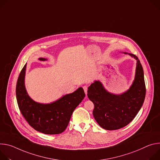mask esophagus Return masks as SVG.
Listing matches in <instances>:
<instances>
[{
  "label": "esophagus",
  "mask_w": 160,
  "mask_h": 160,
  "mask_svg": "<svg viewBox=\"0 0 160 160\" xmlns=\"http://www.w3.org/2000/svg\"><path fill=\"white\" fill-rule=\"evenodd\" d=\"M83 90H84V93H85V94H86V95H87V91H88V88L86 86H83Z\"/></svg>",
  "instance_id": "esophagus-1"
}]
</instances>
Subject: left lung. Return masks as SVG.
<instances>
[{
  "label": "left lung",
  "mask_w": 160,
  "mask_h": 160,
  "mask_svg": "<svg viewBox=\"0 0 160 160\" xmlns=\"http://www.w3.org/2000/svg\"><path fill=\"white\" fill-rule=\"evenodd\" d=\"M128 54L137 61L135 76L129 89L121 94L109 92L100 81H95L88 90V97L93 103V115L103 129L115 130L127 126L136 116L146 97L144 70L138 57Z\"/></svg>",
  "instance_id": "8db88e82"
}]
</instances>
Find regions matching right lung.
Segmentation results:
<instances>
[{
  "mask_svg": "<svg viewBox=\"0 0 160 160\" xmlns=\"http://www.w3.org/2000/svg\"><path fill=\"white\" fill-rule=\"evenodd\" d=\"M39 60H47L44 58ZM26 67L27 64L21 71L16 88L17 102L22 115L29 125L39 132L48 135L62 133L67 127L74 109L85 97L83 88L79 87L73 93L49 103L37 102L29 97L26 90Z\"/></svg>",
  "mask_w": 160,
  "mask_h": 160,
  "instance_id": "1",
  "label": "right lung"
}]
</instances>
